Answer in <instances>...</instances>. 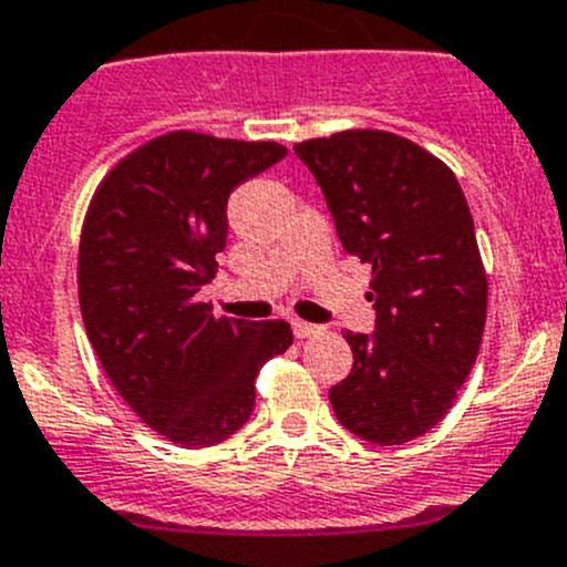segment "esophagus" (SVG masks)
Listing matches in <instances>:
<instances>
[{
    "label": "esophagus",
    "mask_w": 567,
    "mask_h": 567,
    "mask_svg": "<svg viewBox=\"0 0 567 567\" xmlns=\"http://www.w3.org/2000/svg\"><path fill=\"white\" fill-rule=\"evenodd\" d=\"M292 329H295V337H298V340H309V337H315V334H320V331H323L320 326L306 323V320H295Z\"/></svg>",
    "instance_id": "esophagus-1"
}]
</instances>
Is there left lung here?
<instances>
[{"label":"left lung","mask_w":567,"mask_h":567,"mask_svg":"<svg viewBox=\"0 0 567 567\" xmlns=\"http://www.w3.org/2000/svg\"><path fill=\"white\" fill-rule=\"evenodd\" d=\"M346 252L371 267L373 334L346 331L354 368L329 391L340 424L404 444L450 413L481 351L486 269L458 179L413 140L348 128L303 140Z\"/></svg>","instance_id":"obj_1"}]
</instances>
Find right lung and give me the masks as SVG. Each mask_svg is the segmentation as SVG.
<instances>
[{
  "mask_svg": "<svg viewBox=\"0 0 567 567\" xmlns=\"http://www.w3.org/2000/svg\"><path fill=\"white\" fill-rule=\"evenodd\" d=\"M287 157L280 143L168 132L97 185L78 247V300L114 391L182 446L230 439L256 408V377L292 346L284 320L216 318L199 292L227 241L233 188Z\"/></svg>",
  "mask_w": 567,
  "mask_h": 567,
  "instance_id": "1",
  "label": "right lung"
}]
</instances>
